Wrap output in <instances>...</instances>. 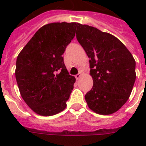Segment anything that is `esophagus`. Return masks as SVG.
<instances>
[{"label": "esophagus", "mask_w": 146, "mask_h": 146, "mask_svg": "<svg viewBox=\"0 0 146 146\" xmlns=\"http://www.w3.org/2000/svg\"><path fill=\"white\" fill-rule=\"evenodd\" d=\"M81 76H82V74H81L80 73H78V74H76V75L75 76V77L76 80H79V79H80V77H81Z\"/></svg>", "instance_id": "obj_1"}]
</instances>
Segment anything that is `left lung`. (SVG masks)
Wrapping results in <instances>:
<instances>
[{"mask_svg": "<svg viewBox=\"0 0 146 146\" xmlns=\"http://www.w3.org/2000/svg\"><path fill=\"white\" fill-rule=\"evenodd\" d=\"M76 38L89 60L93 86L85 96L92 111L115 113L129 98L136 80V61L124 44L110 33L77 24Z\"/></svg>", "mask_w": 146, "mask_h": 146, "instance_id": "left-lung-1", "label": "left lung"}]
</instances>
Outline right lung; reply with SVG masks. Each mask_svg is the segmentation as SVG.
I'll list each match as a JSON object with an SVG mask.
<instances>
[{
  "label": "right lung",
  "mask_w": 146,
  "mask_h": 146,
  "mask_svg": "<svg viewBox=\"0 0 146 146\" xmlns=\"http://www.w3.org/2000/svg\"><path fill=\"white\" fill-rule=\"evenodd\" d=\"M76 23H53L38 29L18 55L15 76L23 99L35 113L52 116L66 107L74 76L62 55L75 36Z\"/></svg>",
  "instance_id": "right-lung-1"
}]
</instances>
